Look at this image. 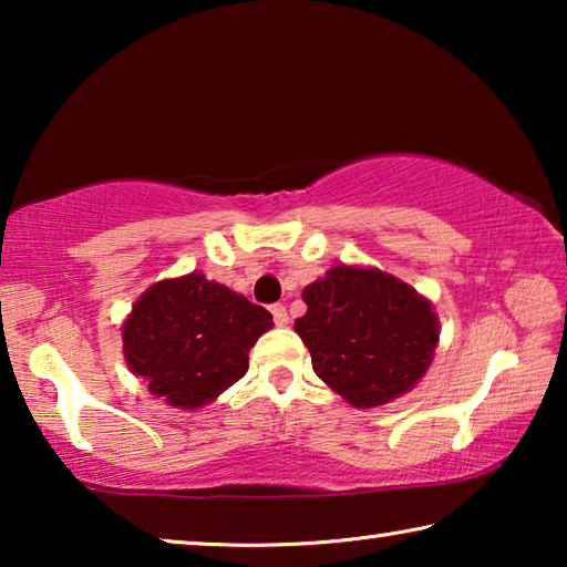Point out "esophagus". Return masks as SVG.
I'll return each mask as SVG.
<instances>
[{"label":"esophagus","instance_id":"obj_1","mask_svg":"<svg viewBox=\"0 0 567 567\" xmlns=\"http://www.w3.org/2000/svg\"><path fill=\"white\" fill-rule=\"evenodd\" d=\"M272 318H275V324H277V328H285V324L290 322V318H287L285 305H272Z\"/></svg>","mask_w":567,"mask_h":567}]
</instances>
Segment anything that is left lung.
Here are the masks:
<instances>
[{"instance_id":"obj_1","label":"left lung","mask_w":567,"mask_h":567,"mask_svg":"<svg viewBox=\"0 0 567 567\" xmlns=\"http://www.w3.org/2000/svg\"><path fill=\"white\" fill-rule=\"evenodd\" d=\"M307 312L295 332L312 370L352 408H380L425 378L440 342L433 302L400 277L332 265L302 290Z\"/></svg>"}]
</instances>
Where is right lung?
Instances as JSON below:
<instances>
[{
    "label": "right lung",
    "mask_w": 567,
    "mask_h": 567,
    "mask_svg": "<svg viewBox=\"0 0 567 567\" xmlns=\"http://www.w3.org/2000/svg\"><path fill=\"white\" fill-rule=\"evenodd\" d=\"M272 324L265 307L195 270L137 297L122 322V352L152 395L199 410L245 375L249 350Z\"/></svg>",
    "instance_id": "right-lung-1"
}]
</instances>
